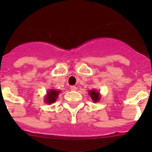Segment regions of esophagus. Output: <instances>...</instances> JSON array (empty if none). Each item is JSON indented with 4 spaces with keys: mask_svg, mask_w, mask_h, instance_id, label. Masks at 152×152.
Segmentation results:
<instances>
[{
    "mask_svg": "<svg viewBox=\"0 0 152 152\" xmlns=\"http://www.w3.org/2000/svg\"><path fill=\"white\" fill-rule=\"evenodd\" d=\"M70 90H71L72 91H76L77 87H76V86H71V87H70Z\"/></svg>",
    "mask_w": 152,
    "mask_h": 152,
    "instance_id": "esophagus-1",
    "label": "esophagus"
}]
</instances>
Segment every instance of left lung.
<instances>
[{
	"instance_id": "8db88e82",
	"label": "left lung",
	"mask_w": 152,
	"mask_h": 152,
	"mask_svg": "<svg viewBox=\"0 0 152 152\" xmlns=\"http://www.w3.org/2000/svg\"><path fill=\"white\" fill-rule=\"evenodd\" d=\"M89 95H90V98L93 100V102L95 103H97L100 101L101 99V95H100V92L97 91L95 89H93V90H90L88 91Z\"/></svg>"
}]
</instances>
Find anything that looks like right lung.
Instances as JSON below:
<instances>
[{
	"mask_svg": "<svg viewBox=\"0 0 152 152\" xmlns=\"http://www.w3.org/2000/svg\"><path fill=\"white\" fill-rule=\"evenodd\" d=\"M61 93L60 90H54V89H49L47 91L46 95L45 96V103L48 104H51L52 103H54L56 101L59 93Z\"/></svg>",
	"mask_w": 152,
	"mask_h": 152,
	"instance_id": "add662e5",
	"label": "right lung"
}]
</instances>
